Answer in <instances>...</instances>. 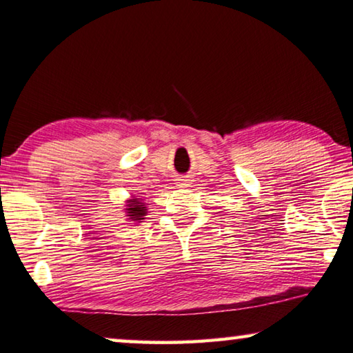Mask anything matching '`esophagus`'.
<instances>
[{"label": "esophagus", "instance_id": "obj_1", "mask_svg": "<svg viewBox=\"0 0 353 353\" xmlns=\"http://www.w3.org/2000/svg\"><path fill=\"white\" fill-rule=\"evenodd\" d=\"M177 185H179V187H187V185H188V183H187V181H183V179H182V181H181V182H179V183H177Z\"/></svg>", "mask_w": 353, "mask_h": 353}]
</instances>
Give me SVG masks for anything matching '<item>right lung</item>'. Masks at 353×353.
Masks as SVG:
<instances>
[{
  "label": "right lung",
  "mask_w": 353,
  "mask_h": 353,
  "mask_svg": "<svg viewBox=\"0 0 353 353\" xmlns=\"http://www.w3.org/2000/svg\"><path fill=\"white\" fill-rule=\"evenodd\" d=\"M127 212L132 220H143V216L146 215V207H143V203H139V201L133 199L130 201V204H128Z\"/></svg>",
  "instance_id": "1"
}]
</instances>
